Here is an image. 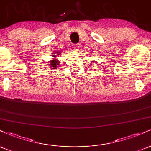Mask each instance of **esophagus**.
<instances>
[{
  "instance_id": "obj_1",
  "label": "esophagus",
  "mask_w": 151,
  "mask_h": 151,
  "mask_svg": "<svg viewBox=\"0 0 151 151\" xmlns=\"http://www.w3.org/2000/svg\"><path fill=\"white\" fill-rule=\"evenodd\" d=\"M80 47H81L80 44H76V45H74L73 47H74V50H77V51H78L79 48H80Z\"/></svg>"
}]
</instances>
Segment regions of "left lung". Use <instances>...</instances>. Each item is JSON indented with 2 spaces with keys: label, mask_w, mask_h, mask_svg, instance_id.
Segmentation results:
<instances>
[{
  "label": "left lung",
  "mask_w": 151,
  "mask_h": 151,
  "mask_svg": "<svg viewBox=\"0 0 151 151\" xmlns=\"http://www.w3.org/2000/svg\"><path fill=\"white\" fill-rule=\"evenodd\" d=\"M91 63H94L95 62V61H91Z\"/></svg>",
  "instance_id": "obj_1"
}]
</instances>
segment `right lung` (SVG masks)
Returning <instances> with one entry per match:
<instances>
[{
  "label": "right lung",
  "instance_id": "add662e5",
  "mask_svg": "<svg viewBox=\"0 0 151 151\" xmlns=\"http://www.w3.org/2000/svg\"><path fill=\"white\" fill-rule=\"evenodd\" d=\"M61 53H62V52H60V51H56V52H55V53H53V55H52L53 58L50 60L49 62V65H48V66H49L48 67H50L49 69L50 70H56L57 67H58V66L60 65L59 60H58V59L56 58V57H58V55H61Z\"/></svg>",
  "mask_w": 151,
  "mask_h": 151
}]
</instances>
